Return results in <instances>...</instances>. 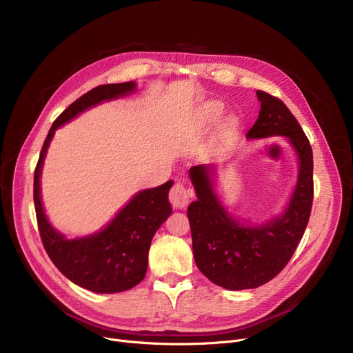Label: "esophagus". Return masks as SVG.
I'll list each match as a JSON object with an SVG mask.
<instances>
[{
	"instance_id": "esophagus-1",
	"label": "esophagus",
	"mask_w": 353,
	"mask_h": 353,
	"mask_svg": "<svg viewBox=\"0 0 353 353\" xmlns=\"http://www.w3.org/2000/svg\"><path fill=\"white\" fill-rule=\"evenodd\" d=\"M169 200L174 209H184L188 208L190 201V192L183 186L181 183H176L174 186L170 189Z\"/></svg>"
}]
</instances>
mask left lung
I'll return each instance as SVG.
<instances>
[{
    "label": "left lung",
    "instance_id": "obj_1",
    "mask_svg": "<svg viewBox=\"0 0 353 353\" xmlns=\"http://www.w3.org/2000/svg\"><path fill=\"white\" fill-rule=\"evenodd\" d=\"M261 111L248 139L283 136L299 157L298 181L283 214L261 226L236 220L214 193V167L193 165L189 176L197 200L188 209L199 270L229 290L259 288L279 274L298 248L313 201V154L309 140L286 104L257 90Z\"/></svg>",
    "mask_w": 353,
    "mask_h": 353
}]
</instances>
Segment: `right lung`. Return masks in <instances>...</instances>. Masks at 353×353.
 I'll return each instance as SVG.
<instances>
[{"mask_svg": "<svg viewBox=\"0 0 353 353\" xmlns=\"http://www.w3.org/2000/svg\"><path fill=\"white\" fill-rule=\"evenodd\" d=\"M134 90V81L104 84L90 90L70 104L52 123L34 172L37 223L47 254L67 279L96 293L124 292L144 279L152 239L161 223L172 214L167 196L173 181L169 180L159 188L139 192L103 230L85 237L67 239L50 225L44 213L40 176L55 130L84 110L127 96Z\"/></svg>", "mask_w": 353, "mask_h": 353, "instance_id": "right-lung-1", "label": "right lung"}]
</instances>
